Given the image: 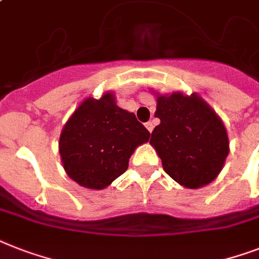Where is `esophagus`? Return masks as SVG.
Instances as JSON below:
<instances>
[{
    "label": "esophagus",
    "mask_w": 259,
    "mask_h": 259,
    "mask_svg": "<svg viewBox=\"0 0 259 259\" xmlns=\"http://www.w3.org/2000/svg\"><path fill=\"white\" fill-rule=\"evenodd\" d=\"M145 126H146V129L149 130V132H153V127H154V125H153V122H146L145 123Z\"/></svg>",
    "instance_id": "34e87169"
}]
</instances>
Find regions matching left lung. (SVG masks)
<instances>
[{"label": "left lung", "instance_id": "obj_1", "mask_svg": "<svg viewBox=\"0 0 259 259\" xmlns=\"http://www.w3.org/2000/svg\"><path fill=\"white\" fill-rule=\"evenodd\" d=\"M155 126L150 138L163 170L185 188L210 184L229 154L224 123L201 97L181 93L157 98Z\"/></svg>", "mask_w": 259, "mask_h": 259}]
</instances>
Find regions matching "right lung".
Returning <instances> with one entry per match:
<instances>
[{
	"label": "right lung",
	"mask_w": 259,
	"mask_h": 259,
	"mask_svg": "<svg viewBox=\"0 0 259 259\" xmlns=\"http://www.w3.org/2000/svg\"><path fill=\"white\" fill-rule=\"evenodd\" d=\"M150 133L133 113L114 104L113 94L88 98L65 125L60 154L69 177L88 189H104L123 174L138 145Z\"/></svg>",
	"instance_id": "right-lung-1"
}]
</instances>
